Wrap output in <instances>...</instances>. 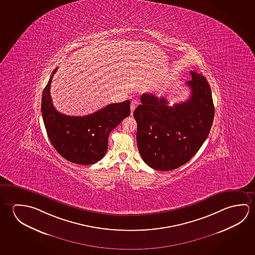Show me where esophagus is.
<instances>
[{
  "label": "esophagus",
  "mask_w": 255,
  "mask_h": 255,
  "mask_svg": "<svg viewBox=\"0 0 255 255\" xmlns=\"http://www.w3.org/2000/svg\"><path fill=\"white\" fill-rule=\"evenodd\" d=\"M138 101H132L130 103V114L132 115L133 111L136 109V108L138 107Z\"/></svg>",
  "instance_id": "esophagus-1"
}]
</instances>
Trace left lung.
Returning <instances> with one entry per match:
<instances>
[{
    "mask_svg": "<svg viewBox=\"0 0 255 255\" xmlns=\"http://www.w3.org/2000/svg\"><path fill=\"white\" fill-rule=\"evenodd\" d=\"M190 75L187 101L171 107L163 97L144 93L134 110L138 151L154 170L171 171L188 163L208 137L214 117L212 91L202 74Z\"/></svg>",
    "mask_w": 255,
    "mask_h": 255,
    "instance_id": "8db88e82",
    "label": "left lung"
}]
</instances>
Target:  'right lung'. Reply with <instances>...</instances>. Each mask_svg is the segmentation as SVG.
Returning <instances> with one entry per match:
<instances>
[{"label": "right lung", "instance_id": "1", "mask_svg": "<svg viewBox=\"0 0 255 255\" xmlns=\"http://www.w3.org/2000/svg\"><path fill=\"white\" fill-rule=\"evenodd\" d=\"M50 76L42 96V115L52 146L67 161L92 164L103 158L108 150L109 133L129 117L130 101L109 104L92 115L70 117L55 109L50 97Z\"/></svg>", "mask_w": 255, "mask_h": 255}]
</instances>
